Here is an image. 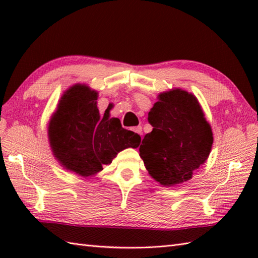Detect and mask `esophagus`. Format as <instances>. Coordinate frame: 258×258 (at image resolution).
Instances as JSON below:
<instances>
[{
    "label": "esophagus",
    "instance_id": "34e87169",
    "mask_svg": "<svg viewBox=\"0 0 258 258\" xmlns=\"http://www.w3.org/2000/svg\"><path fill=\"white\" fill-rule=\"evenodd\" d=\"M133 131L135 133H138L139 135L142 136V126H136V127L133 128Z\"/></svg>",
    "mask_w": 258,
    "mask_h": 258
}]
</instances>
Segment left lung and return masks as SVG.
Wrapping results in <instances>:
<instances>
[{
    "mask_svg": "<svg viewBox=\"0 0 258 258\" xmlns=\"http://www.w3.org/2000/svg\"><path fill=\"white\" fill-rule=\"evenodd\" d=\"M158 98L147 117L153 131L142 141L140 155L153 178L173 186L188 180L207 160L213 133L194 95L177 89Z\"/></svg>",
    "mask_w": 258,
    "mask_h": 258,
    "instance_id": "obj_1",
    "label": "left lung"
}]
</instances>
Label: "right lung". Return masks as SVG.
Returning a JSON list of instances; mask_svg holds the SVG:
<instances>
[{
	"mask_svg": "<svg viewBox=\"0 0 258 258\" xmlns=\"http://www.w3.org/2000/svg\"><path fill=\"white\" fill-rule=\"evenodd\" d=\"M97 93L75 85L59 101L48 126L54 155L68 169L91 176L109 164L119 151L138 147L141 136L122 127L118 118H109V107L101 116Z\"/></svg>",
	"mask_w": 258,
	"mask_h": 258,
	"instance_id": "1",
	"label": "right lung"
}]
</instances>
